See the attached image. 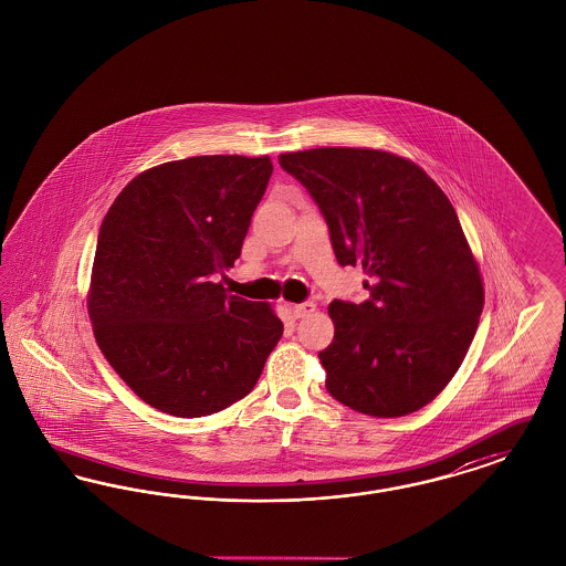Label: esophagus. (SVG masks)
<instances>
[{"mask_svg":"<svg viewBox=\"0 0 566 566\" xmlns=\"http://www.w3.org/2000/svg\"><path fill=\"white\" fill-rule=\"evenodd\" d=\"M314 312H316V303L314 301H305V303L293 305V316L295 318H305V316H310Z\"/></svg>","mask_w":566,"mask_h":566,"instance_id":"1","label":"esophagus"}]
</instances>
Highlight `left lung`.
Returning <instances> with one entry per match:
<instances>
[{
    "mask_svg": "<svg viewBox=\"0 0 566 566\" xmlns=\"http://www.w3.org/2000/svg\"><path fill=\"white\" fill-rule=\"evenodd\" d=\"M321 208L342 268L363 265L369 296L335 298V337L318 358L326 390L376 418H399L448 386L484 307L478 263L446 192L424 169L369 148L280 155Z\"/></svg>",
    "mask_w": 566,
    "mask_h": 566,
    "instance_id": "1",
    "label": "left lung"
}]
</instances>
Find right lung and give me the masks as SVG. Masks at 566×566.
Wrapping results in <instances>:
<instances>
[{
    "label": "right lung",
    "mask_w": 566,
    "mask_h": 566,
    "mask_svg": "<svg viewBox=\"0 0 566 566\" xmlns=\"http://www.w3.org/2000/svg\"><path fill=\"white\" fill-rule=\"evenodd\" d=\"M270 157H190L134 178L102 222L88 316L114 371L135 395L178 418L243 399L284 324L268 303L227 295Z\"/></svg>",
    "instance_id": "obj_1"
}]
</instances>
